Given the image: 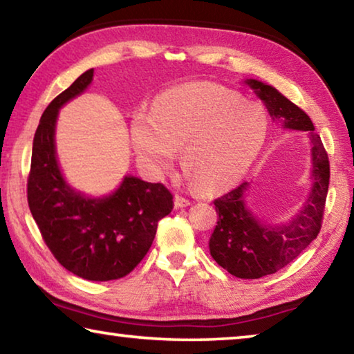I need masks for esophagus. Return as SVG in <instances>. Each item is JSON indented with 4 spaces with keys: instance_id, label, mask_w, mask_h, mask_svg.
I'll use <instances>...</instances> for the list:
<instances>
[{
    "instance_id": "obj_1",
    "label": "esophagus",
    "mask_w": 354,
    "mask_h": 354,
    "mask_svg": "<svg viewBox=\"0 0 354 354\" xmlns=\"http://www.w3.org/2000/svg\"><path fill=\"white\" fill-rule=\"evenodd\" d=\"M175 206L176 207H185L190 206V200L185 198L183 195H175Z\"/></svg>"
}]
</instances>
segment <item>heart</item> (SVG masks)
Wrapping results in <instances>:
<instances>
[{
  "label": "heart",
  "mask_w": 354,
  "mask_h": 354,
  "mask_svg": "<svg viewBox=\"0 0 354 354\" xmlns=\"http://www.w3.org/2000/svg\"><path fill=\"white\" fill-rule=\"evenodd\" d=\"M267 117L261 106L217 84H190L160 93L151 113L131 117V142L149 170L162 173L181 151V169L195 190L230 187L261 151Z\"/></svg>",
  "instance_id": "obj_1"
}]
</instances>
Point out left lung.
<instances>
[{
    "label": "left lung",
    "instance_id": "1",
    "mask_svg": "<svg viewBox=\"0 0 354 354\" xmlns=\"http://www.w3.org/2000/svg\"><path fill=\"white\" fill-rule=\"evenodd\" d=\"M247 84L266 103L273 118L281 120L289 129L309 131L313 143L314 185L303 211L290 223L281 226L259 223L243 203L248 183H242L214 200L218 220L209 241L211 256L234 277L257 279L289 266L319 236L329 185V160L306 112L272 86L256 80H248Z\"/></svg>",
    "mask_w": 354,
    "mask_h": 354
}]
</instances>
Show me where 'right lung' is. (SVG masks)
<instances>
[{"instance_id": "right-lung-1", "label": "right lung", "mask_w": 354, "mask_h": 354, "mask_svg": "<svg viewBox=\"0 0 354 354\" xmlns=\"http://www.w3.org/2000/svg\"><path fill=\"white\" fill-rule=\"evenodd\" d=\"M93 68L51 101L40 118L28 176V205L41 239L62 267L88 281L127 277L145 257L158 221L173 209L162 183L127 176L118 190L92 200L64 181L55 149L59 107L87 88Z\"/></svg>"}]
</instances>
